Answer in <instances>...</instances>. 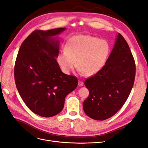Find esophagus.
I'll return each mask as SVG.
<instances>
[{
	"instance_id": "1",
	"label": "esophagus",
	"mask_w": 148,
	"mask_h": 148,
	"mask_svg": "<svg viewBox=\"0 0 148 148\" xmlns=\"http://www.w3.org/2000/svg\"><path fill=\"white\" fill-rule=\"evenodd\" d=\"M78 86H82L83 85V82H82V81H78Z\"/></svg>"
}]
</instances>
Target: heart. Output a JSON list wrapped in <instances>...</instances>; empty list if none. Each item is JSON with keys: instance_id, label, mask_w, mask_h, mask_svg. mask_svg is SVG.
Segmentation results:
<instances>
[{"instance_id": "heart-1", "label": "heart", "mask_w": 148, "mask_h": 148, "mask_svg": "<svg viewBox=\"0 0 148 148\" xmlns=\"http://www.w3.org/2000/svg\"><path fill=\"white\" fill-rule=\"evenodd\" d=\"M110 50L109 44L105 39L90 35L74 36L66 42L65 51L59 53L57 62L66 75L71 73L77 64L79 72L90 77L104 66Z\"/></svg>"}]
</instances>
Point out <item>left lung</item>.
I'll return each instance as SVG.
<instances>
[{
    "mask_svg": "<svg viewBox=\"0 0 148 148\" xmlns=\"http://www.w3.org/2000/svg\"><path fill=\"white\" fill-rule=\"evenodd\" d=\"M135 63L127 41L120 33L102 69L85 80L89 96L83 102L88 117L104 120L115 115L126 102L135 78Z\"/></svg>",
    "mask_w": 148,
    "mask_h": 148,
    "instance_id": "1",
    "label": "left lung"
}]
</instances>
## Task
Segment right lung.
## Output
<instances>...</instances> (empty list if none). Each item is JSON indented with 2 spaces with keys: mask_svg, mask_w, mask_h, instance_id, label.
<instances>
[{
  "mask_svg": "<svg viewBox=\"0 0 148 148\" xmlns=\"http://www.w3.org/2000/svg\"><path fill=\"white\" fill-rule=\"evenodd\" d=\"M65 29L33 31L17 55L14 75L18 91L26 106L41 117L60 113L65 97L78 85L77 78L62 72L56 59L60 45L56 36Z\"/></svg>",
  "mask_w": 148,
  "mask_h": 148,
  "instance_id": "add662e5",
  "label": "right lung"
}]
</instances>
